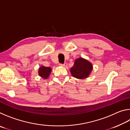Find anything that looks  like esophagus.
Instances as JSON below:
<instances>
[{"label": "esophagus", "mask_w": 130, "mask_h": 130, "mask_svg": "<svg viewBox=\"0 0 130 130\" xmlns=\"http://www.w3.org/2000/svg\"><path fill=\"white\" fill-rule=\"evenodd\" d=\"M60 66H61V67H67L68 66V64L67 63H64L63 64H60Z\"/></svg>", "instance_id": "obj_1"}]
</instances>
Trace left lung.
I'll list each match as a JSON object with an SVG mask.
<instances>
[{"label":"left lung","instance_id":"1","mask_svg":"<svg viewBox=\"0 0 130 130\" xmlns=\"http://www.w3.org/2000/svg\"><path fill=\"white\" fill-rule=\"evenodd\" d=\"M92 70V63L86 59L80 57L74 61V65L70 68V72L74 77L84 79L88 77Z\"/></svg>","mask_w":130,"mask_h":130}]
</instances>
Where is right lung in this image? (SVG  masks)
Here are the masks:
<instances>
[{
	"label": "right lung",
	"mask_w": 130,
	"mask_h": 130,
	"mask_svg": "<svg viewBox=\"0 0 130 130\" xmlns=\"http://www.w3.org/2000/svg\"><path fill=\"white\" fill-rule=\"evenodd\" d=\"M52 72V68L50 67H46L42 65L38 69V75L43 79H47L49 78Z\"/></svg>",
	"instance_id": "1"
}]
</instances>
